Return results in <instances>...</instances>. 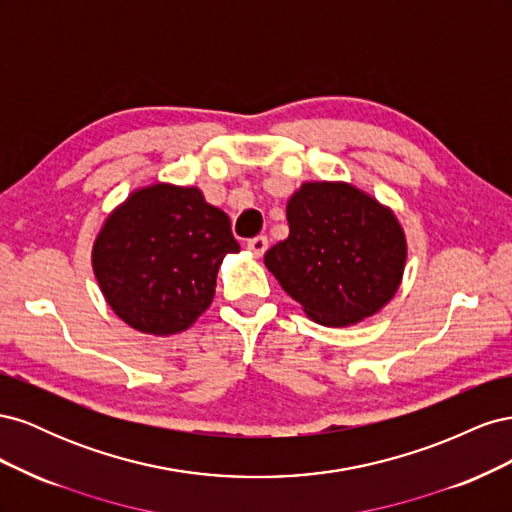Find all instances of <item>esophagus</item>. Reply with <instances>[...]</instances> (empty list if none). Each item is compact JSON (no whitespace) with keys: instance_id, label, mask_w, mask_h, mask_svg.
Returning a JSON list of instances; mask_svg holds the SVG:
<instances>
[{"instance_id":"obj_1","label":"esophagus","mask_w":512,"mask_h":512,"mask_svg":"<svg viewBox=\"0 0 512 512\" xmlns=\"http://www.w3.org/2000/svg\"><path fill=\"white\" fill-rule=\"evenodd\" d=\"M267 247H269V239H267L265 235H258V237H254V239L247 241V250L254 252L256 256H262V254H265V252H267Z\"/></svg>"}]
</instances>
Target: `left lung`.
Returning a JSON list of instances; mask_svg holds the SVG:
<instances>
[{"label":"left lung","instance_id":"8db88e82","mask_svg":"<svg viewBox=\"0 0 512 512\" xmlns=\"http://www.w3.org/2000/svg\"><path fill=\"white\" fill-rule=\"evenodd\" d=\"M290 232L265 254L275 280L324 327H348L389 303L408 245L395 213L344 181H307L286 205Z\"/></svg>","mask_w":512,"mask_h":512}]
</instances>
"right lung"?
<instances>
[{"instance_id":"1","label":"right lung","mask_w":512,"mask_h":512,"mask_svg":"<svg viewBox=\"0 0 512 512\" xmlns=\"http://www.w3.org/2000/svg\"><path fill=\"white\" fill-rule=\"evenodd\" d=\"M237 252L228 215L203 192L153 183L108 215L91 265L123 322L164 337L192 327L205 312L224 256Z\"/></svg>"}]
</instances>
